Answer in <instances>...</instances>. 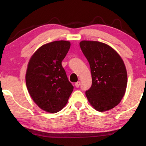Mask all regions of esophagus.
<instances>
[{
	"instance_id": "1",
	"label": "esophagus",
	"mask_w": 146,
	"mask_h": 146,
	"mask_svg": "<svg viewBox=\"0 0 146 146\" xmlns=\"http://www.w3.org/2000/svg\"><path fill=\"white\" fill-rule=\"evenodd\" d=\"M80 82H76V83H75V86H76V88H78V87H79V86H80Z\"/></svg>"
}]
</instances>
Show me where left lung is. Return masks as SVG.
I'll use <instances>...</instances> for the list:
<instances>
[{"label": "left lung", "instance_id": "left-lung-1", "mask_svg": "<svg viewBox=\"0 0 146 146\" xmlns=\"http://www.w3.org/2000/svg\"><path fill=\"white\" fill-rule=\"evenodd\" d=\"M80 46L91 68L92 85L86 91L90 104L98 111H106L120 102L126 90L127 75L123 61L108 44L82 40Z\"/></svg>", "mask_w": 146, "mask_h": 146}]
</instances>
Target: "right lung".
<instances>
[{
	"instance_id": "right-lung-1",
	"label": "right lung",
	"mask_w": 146,
	"mask_h": 146,
	"mask_svg": "<svg viewBox=\"0 0 146 146\" xmlns=\"http://www.w3.org/2000/svg\"><path fill=\"white\" fill-rule=\"evenodd\" d=\"M70 46V42L66 40L44 44L29 61L26 75L27 89L36 104L46 112L60 111L73 90L62 66Z\"/></svg>"
}]
</instances>
